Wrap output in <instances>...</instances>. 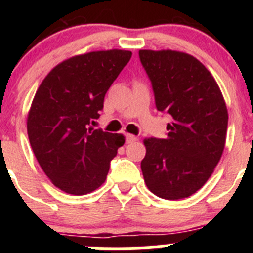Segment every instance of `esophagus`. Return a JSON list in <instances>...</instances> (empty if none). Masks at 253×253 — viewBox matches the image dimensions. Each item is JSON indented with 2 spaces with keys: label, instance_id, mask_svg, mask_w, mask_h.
<instances>
[{
  "label": "esophagus",
  "instance_id": "obj_1",
  "mask_svg": "<svg viewBox=\"0 0 253 253\" xmlns=\"http://www.w3.org/2000/svg\"><path fill=\"white\" fill-rule=\"evenodd\" d=\"M138 138L137 137H134V135H131V134H125V142L128 143H133V142H135V140H137Z\"/></svg>",
  "mask_w": 253,
  "mask_h": 253
}]
</instances>
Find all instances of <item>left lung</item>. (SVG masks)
<instances>
[{
  "label": "left lung",
  "instance_id": "8db88e82",
  "mask_svg": "<svg viewBox=\"0 0 253 253\" xmlns=\"http://www.w3.org/2000/svg\"><path fill=\"white\" fill-rule=\"evenodd\" d=\"M167 137L148 138L143 177L154 195L178 200L202 189L222 157L228 113L215 80L196 58L175 50H139Z\"/></svg>",
  "mask_w": 253,
  "mask_h": 253
}]
</instances>
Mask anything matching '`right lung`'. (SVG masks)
<instances>
[{"mask_svg":"<svg viewBox=\"0 0 253 253\" xmlns=\"http://www.w3.org/2000/svg\"><path fill=\"white\" fill-rule=\"evenodd\" d=\"M131 58L128 50L91 51L51 69L28 116L30 146L40 167L62 191L84 195L105 182L123 134L91 128L107 90Z\"/></svg>","mask_w":253,"mask_h":253,"instance_id":"add662e5","label":"right lung"}]
</instances>
